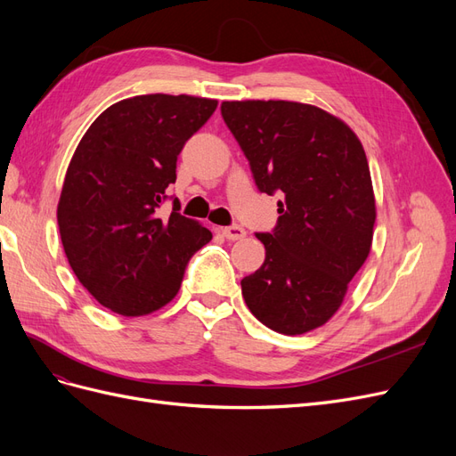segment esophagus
<instances>
[{
    "mask_svg": "<svg viewBox=\"0 0 456 456\" xmlns=\"http://www.w3.org/2000/svg\"><path fill=\"white\" fill-rule=\"evenodd\" d=\"M223 233H224V238H226V240H232V241L243 240V238L247 236L245 228H241V226H238V224H232V226L223 228Z\"/></svg>",
    "mask_w": 456,
    "mask_h": 456,
    "instance_id": "34e87169",
    "label": "esophagus"
}]
</instances>
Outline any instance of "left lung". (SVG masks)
I'll use <instances>...</instances> for the list:
<instances>
[{"instance_id": "obj_1", "label": "left lung", "mask_w": 456, "mask_h": 456, "mask_svg": "<svg viewBox=\"0 0 456 456\" xmlns=\"http://www.w3.org/2000/svg\"><path fill=\"white\" fill-rule=\"evenodd\" d=\"M260 191L280 194L278 224L255 236L266 258L241 280L245 305L283 335L322 327L363 266L375 194L355 133L325 110L289 101L220 104Z\"/></svg>"}]
</instances>
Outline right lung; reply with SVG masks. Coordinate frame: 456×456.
<instances>
[{"instance_id":"right-lung-1","label":"right lung","mask_w":456,"mask_h":456,"mask_svg":"<svg viewBox=\"0 0 456 456\" xmlns=\"http://www.w3.org/2000/svg\"><path fill=\"white\" fill-rule=\"evenodd\" d=\"M188 94H141L96 118L79 141L57 209L61 240L79 283L121 315L154 312L178 293L190 258L213 233L159 213L176 158L216 110Z\"/></svg>"}]
</instances>
